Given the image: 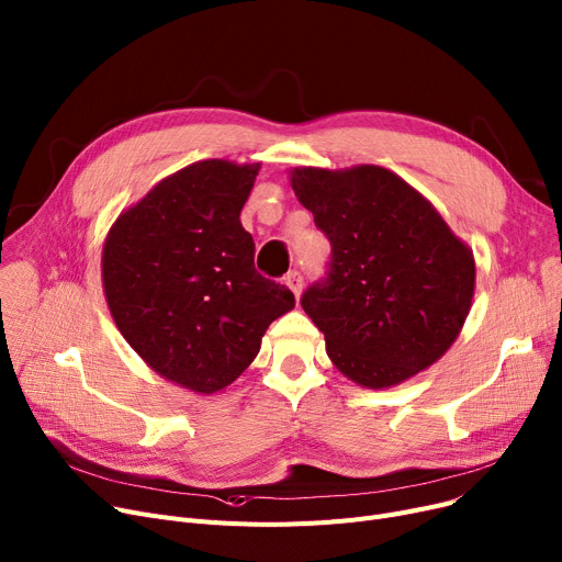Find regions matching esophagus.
Segmentation results:
<instances>
[{
	"label": "esophagus",
	"instance_id": "esophagus-1",
	"mask_svg": "<svg viewBox=\"0 0 562 562\" xmlns=\"http://www.w3.org/2000/svg\"><path fill=\"white\" fill-rule=\"evenodd\" d=\"M282 282L293 291V296H301V289H303V276H301V271H296V269H293V271H289L284 278H282Z\"/></svg>",
	"mask_w": 562,
	"mask_h": 562
}]
</instances>
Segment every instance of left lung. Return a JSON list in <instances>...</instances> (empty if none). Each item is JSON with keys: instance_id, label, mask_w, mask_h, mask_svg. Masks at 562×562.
<instances>
[{"instance_id": "obj_1", "label": "left lung", "mask_w": 562, "mask_h": 562, "mask_svg": "<svg viewBox=\"0 0 562 562\" xmlns=\"http://www.w3.org/2000/svg\"><path fill=\"white\" fill-rule=\"evenodd\" d=\"M291 187L333 246L301 305L335 367L392 387L437 362L474 299V255L435 206L380 166L296 168Z\"/></svg>"}]
</instances>
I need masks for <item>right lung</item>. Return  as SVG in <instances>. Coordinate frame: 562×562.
Returning a JSON list of instances; mask_svg holds the SVG:
<instances>
[{"instance_id": "1", "label": "right lung", "mask_w": 562, "mask_h": 562, "mask_svg": "<svg viewBox=\"0 0 562 562\" xmlns=\"http://www.w3.org/2000/svg\"><path fill=\"white\" fill-rule=\"evenodd\" d=\"M259 164L206 159L161 180L106 236L102 280L117 330L159 375L214 394L255 360L293 293L255 269L241 225Z\"/></svg>"}]
</instances>
